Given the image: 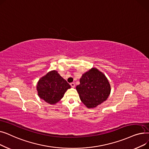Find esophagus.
I'll return each mask as SVG.
<instances>
[{"label":"esophagus","mask_w":149,"mask_h":149,"mask_svg":"<svg viewBox=\"0 0 149 149\" xmlns=\"http://www.w3.org/2000/svg\"><path fill=\"white\" fill-rule=\"evenodd\" d=\"M70 85L71 86L72 88H74L75 87V83H71L70 84Z\"/></svg>","instance_id":"34e87169"}]
</instances>
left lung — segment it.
<instances>
[{
	"label": "left lung",
	"instance_id": "8db88e82",
	"mask_svg": "<svg viewBox=\"0 0 149 149\" xmlns=\"http://www.w3.org/2000/svg\"><path fill=\"white\" fill-rule=\"evenodd\" d=\"M80 83L76 89L82 103L88 108L103 103L111 93V86L105 75L94 68L83 74Z\"/></svg>",
	"mask_w": 149,
	"mask_h": 149
}]
</instances>
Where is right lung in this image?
Instances as JSON below:
<instances>
[{
  "instance_id": "right-lung-1",
  "label": "right lung",
  "mask_w": 149,
  "mask_h": 149,
  "mask_svg": "<svg viewBox=\"0 0 149 149\" xmlns=\"http://www.w3.org/2000/svg\"><path fill=\"white\" fill-rule=\"evenodd\" d=\"M69 88V84L56 70H52L42 77L37 84L38 95L50 104L58 102Z\"/></svg>"
}]
</instances>
